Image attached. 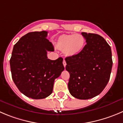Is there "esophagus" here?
<instances>
[{"label":"esophagus","instance_id":"1","mask_svg":"<svg viewBox=\"0 0 123 123\" xmlns=\"http://www.w3.org/2000/svg\"><path fill=\"white\" fill-rule=\"evenodd\" d=\"M63 64L64 66H65V67H66V61H65V60H63Z\"/></svg>","mask_w":123,"mask_h":123}]
</instances>
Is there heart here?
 Returning a JSON list of instances; mask_svg holds the SVG:
<instances>
[{
  "label": "heart",
  "instance_id": "heart-1",
  "mask_svg": "<svg viewBox=\"0 0 123 123\" xmlns=\"http://www.w3.org/2000/svg\"><path fill=\"white\" fill-rule=\"evenodd\" d=\"M85 39L80 34H62L58 37L56 48L63 52L66 57H72L78 55L83 49Z\"/></svg>",
  "mask_w": 123,
  "mask_h": 123
}]
</instances>
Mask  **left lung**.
Masks as SVG:
<instances>
[{
    "label": "left lung",
    "mask_w": 123,
    "mask_h": 123,
    "mask_svg": "<svg viewBox=\"0 0 123 123\" xmlns=\"http://www.w3.org/2000/svg\"><path fill=\"white\" fill-rule=\"evenodd\" d=\"M86 45L78 55L65 58L70 74L68 89L73 97L87 100L100 94L107 85L112 68V51L100 35L81 32Z\"/></svg>",
    "instance_id": "8db88e82"
}]
</instances>
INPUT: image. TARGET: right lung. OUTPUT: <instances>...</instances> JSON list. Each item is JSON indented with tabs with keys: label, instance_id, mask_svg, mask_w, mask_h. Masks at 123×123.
<instances>
[{
	"label": "right lung",
	"instance_id": "add662e5",
	"mask_svg": "<svg viewBox=\"0 0 123 123\" xmlns=\"http://www.w3.org/2000/svg\"><path fill=\"white\" fill-rule=\"evenodd\" d=\"M48 32L26 34L14 45L10 59L14 83L23 94L32 99H43L52 93L54 80L65 69L63 59H48V51H54L46 38Z\"/></svg>",
	"mask_w": 123,
	"mask_h": 123
}]
</instances>
